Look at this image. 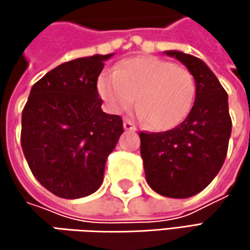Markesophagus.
<instances>
[{
	"label": "esophagus",
	"mask_w": 250,
	"mask_h": 250,
	"mask_svg": "<svg viewBox=\"0 0 250 250\" xmlns=\"http://www.w3.org/2000/svg\"><path fill=\"white\" fill-rule=\"evenodd\" d=\"M123 125H125V130H131V131H134V130H136V125H133L130 120H125Z\"/></svg>",
	"instance_id": "1"
}]
</instances>
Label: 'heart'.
Masks as SVG:
<instances>
[{"mask_svg":"<svg viewBox=\"0 0 250 250\" xmlns=\"http://www.w3.org/2000/svg\"><path fill=\"white\" fill-rule=\"evenodd\" d=\"M98 89L116 113L130 108L137 95L140 116L147 119L150 127L168 130L188 116L197 85L188 69L149 56L122 62L114 74L100 78Z\"/></svg>","mask_w":250,"mask_h":250,"instance_id":"obj_1","label":"heart"}]
</instances>
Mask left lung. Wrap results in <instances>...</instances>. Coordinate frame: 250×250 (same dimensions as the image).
Instances as JSON below:
<instances>
[{"mask_svg":"<svg viewBox=\"0 0 250 250\" xmlns=\"http://www.w3.org/2000/svg\"><path fill=\"white\" fill-rule=\"evenodd\" d=\"M195 78L197 92L187 119L161 133L140 131V155L149 187L161 195L188 198L203 191L225 164L231 119L227 92L195 56L169 50Z\"/></svg>","mask_w":250,"mask_h":250,"instance_id":"left-lung-1","label":"left lung"}]
</instances>
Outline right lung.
Segmentation results:
<instances>
[{
	"label": "right lung",
	"mask_w": 250,
	"mask_h": 250,
	"mask_svg": "<svg viewBox=\"0 0 250 250\" xmlns=\"http://www.w3.org/2000/svg\"><path fill=\"white\" fill-rule=\"evenodd\" d=\"M111 55L65 62L28 95L21 147L34 178L61 198H81L103 184L107 156L123 133L120 116L101 110L97 81Z\"/></svg>",
	"instance_id": "1"
}]
</instances>
